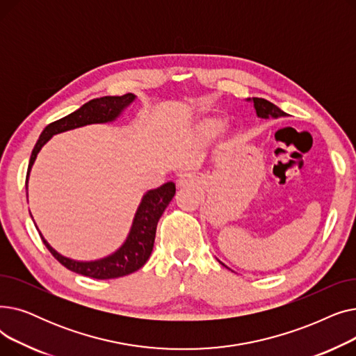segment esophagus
I'll use <instances>...</instances> for the list:
<instances>
[{"instance_id": "1", "label": "esophagus", "mask_w": 356, "mask_h": 356, "mask_svg": "<svg viewBox=\"0 0 356 356\" xmlns=\"http://www.w3.org/2000/svg\"><path fill=\"white\" fill-rule=\"evenodd\" d=\"M191 183H192V179H191L189 175H183L177 180V186H180V188H184V186H189Z\"/></svg>"}]
</instances>
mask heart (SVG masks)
I'll return each instance as SVG.
<instances>
[{
    "label": "heart",
    "mask_w": 356,
    "mask_h": 356,
    "mask_svg": "<svg viewBox=\"0 0 356 356\" xmlns=\"http://www.w3.org/2000/svg\"><path fill=\"white\" fill-rule=\"evenodd\" d=\"M208 131H209V128H208Z\"/></svg>",
    "instance_id": "b5f03b06"
}]
</instances>
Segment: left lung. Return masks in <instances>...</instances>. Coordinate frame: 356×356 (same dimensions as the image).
<instances>
[{
  "instance_id": "1",
  "label": "left lung",
  "mask_w": 356,
  "mask_h": 356,
  "mask_svg": "<svg viewBox=\"0 0 356 356\" xmlns=\"http://www.w3.org/2000/svg\"><path fill=\"white\" fill-rule=\"evenodd\" d=\"M247 101H251L252 104H254V108H255V112H257V115L259 117V118H264V120H267V118H282V117H286L287 114L284 111H282L280 109L277 105H274V104H271L270 101H267V99H263V98H248ZM220 263V261H219ZM223 267H227L225 264L223 263H220ZM228 268V267H227Z\"/></svg>"
}]
</instances>
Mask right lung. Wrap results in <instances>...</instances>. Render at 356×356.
I'll return each mask as SVG.
<instances>
[{"mask_svg": "<svg viewBox=\"0 0 356 356\" xmlns=\"http://www.w3.org/2000/svg\"><path fill=\"white\" fill-rule=\"evenodd\" d=\"M134 99H136L134 93H125L122 97L97 98L86 102L79 109L72 112V114L49 124L43 129V133L40 134L39 140H37L31 152L27 179H26V189H27L30 170L35 161L37 154H39L42 147L54 134L65 133V131L89 125V124H105V122L115 121L122 114V111L128 105L134 102ZM175 193H176V186L173 181H167L157 189L148 191L140 202V207L136 212L133 225H131L129 234L124 244L114 254H111L101 259L76 261V259L63 257L58 251L53 250L49 245V242L44 239V236L40 232L39 234L43 244L47 247L50 254L67 270L76 274H82L85 277L97 278V280L124 277L140 270L147 263L149 255H152L159 219L165 211L167 204L173 199Z\"/></svg>", "mask_w": 356, "mask_h": 356, "instance_id": "obj_1", "label": "right lung"}]
</instances>
